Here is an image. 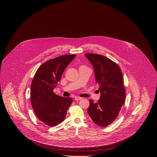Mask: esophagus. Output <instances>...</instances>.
<instances>
[{
  "label": "esophagus",
  "instance_id": "esophagus-1",
  "mask_svg": "<svg viewBox=\"0 0 157 157\" xmlns=\"http://www.w3.org/2000/svg\"><path fill=\"white\" fill-rule=\"evenodd\" d=\"M82 98L81 97H75V101H79L81 99H82Z\"/></svg>",
  "mask_w": 157,
  "mask_h": 157
}]
</instances>
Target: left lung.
<instances>
[{"label":"left lung","mask_w":157,"mask_h":157,"mask_svg":"<svg viewBox=\"0 0 157 157\" xmlns=\"http://www.w3.org/2000/svg\"><path fill=\"white\" fill-rule=\"evenodd\" d=\"M85 55L94 68L96 82L101 93L97 102L94 103L90 99L88 113L95 124L106 127L117 118L125 102L122 73L120 67L106 56L95 53Z\"/></svg>","instance_id":"obj_1"}]
</instances>
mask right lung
I'll return each mask as SVG.
<instances>
[{
	"label": "right lung",
	"instance_id": "obj_1",
	"mask_svg": "<svg viewBox=\"0 0 157 157\" xmlns=\"http://www.w3.org/2000/svg\"><path fill=\"white\" fill-rule=\"evenodd\" d=\"M76 55H62L48 60L37 69L31 83L30 99L38 119L54 127L63 122L73 100L53 92L66 67Z\"/></svg>",
	"mask_w": 157,
	"mask_h": 157
}]
</instances>
